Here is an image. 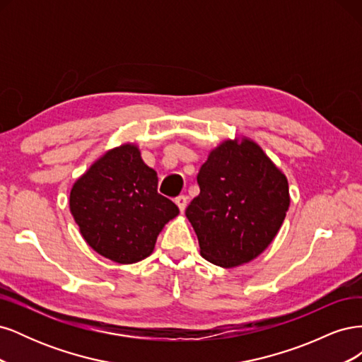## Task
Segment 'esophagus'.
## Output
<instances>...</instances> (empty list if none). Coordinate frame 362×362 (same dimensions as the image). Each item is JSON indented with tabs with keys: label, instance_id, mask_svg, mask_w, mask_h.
<instances>
[{
	"label": "esophagus",
	"instance_id": "obj_1",
	"mask_svg": "<svg viewBox=\"0 0 362 362\" xmlns=\"http://www.w3.org/2000/svg\"><path fill=\"white\" fill-rule=\"evenodd\" d=\"M175 204L178 205V208H180V211L182 213L184 210H185V206H187V196H184V194H180L178 198H175Z\"/></svg>",
	"mask_w": 362,
	"mask_h": 362
}]
</instances>
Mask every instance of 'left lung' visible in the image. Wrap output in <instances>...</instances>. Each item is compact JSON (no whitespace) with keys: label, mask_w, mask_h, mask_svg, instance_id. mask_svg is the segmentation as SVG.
Masks as SVG:
<instances>
[{"label":"left lung","mask_w":362,"mask_h":362,"mask_svg":"<svg viewBox=\"0 0 362 362\" xmlns=\"http://www.w3.org/2000/svg\"><path fill=\"white\" fill-rule=\"evenodd\" d=\"M198 184L201 193L185 216L198 235L201 255L226 269L257 258L286 218V175L255 141L226 140L202 164Z\"/></svg>","instance_id":"obj_1"}]
</instances>
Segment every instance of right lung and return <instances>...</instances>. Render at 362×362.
<instances>
[{
    "label": "right lung",
    "instance_id": "obj_1",
    "mask_svg": "<svg viewBox=\"0 0 362 362\" xmlns=\"http://www.w3.org/2000/svg\"><path fill=\"white\" fill-rule=\"evenodd\" d=\"M157 187V172L137 146L105 152L71 190V213L87 245L119 264L149 257L163 226L180 213Z\"/></svg>",
    "mask_w": 362,
    "mask_h": 362
}]
</instances>
